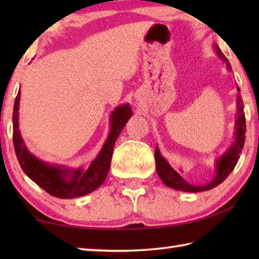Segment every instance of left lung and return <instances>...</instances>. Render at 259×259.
Segmentation results:
<instances>
[{"instance_id": "8db88e82", "label": "left lung", "mask_w": 259, "mask_h": 259, "mask_svg": "<svg viewBox=\"0 0 259 259\" xmlns=\"http://www.w3.org/2000/svg\"><path fill=\"white\" fill-rule=\"evenodd\" d=\"M214 49L217 50L218 56L221 58L226 61L227 68H231V65L227 58L224 56V54L221 51V49L217 46H213ZM238 90L240 89L238 88ZM243 108V103L242 100L239 98V117L238 121H236V137H235V143L232 145L229 151L225 153L224 156H222L221 159L217 161V176L213 181L208 184V185L204 186H193L187 184L184 179L182 178L181 175L171 168L169 165L168 162H166L163 157L161 156L157 147L155 148V163H156V171L159 175L160 178L162 179L166 186L175 188V190L184 191V192H203V191H209L211 188L216 187L219 184L223 183L225 179L229 177V175L233 171L234 166L238 163L240 159V153L242 152V148L244 145V139H245V117L244 113L242 111Z\"/></svg>"}]
</instances>
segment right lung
Wrapping results in <instances>:
<instances>
[{"mask_svg":"<svg viewBox=\"0 0 259 259\" xmlns=\"http://www.w3.org/2000/svg\"><path fill=\"white\" fill-rule=\"evenodd\" d=\"M20 91H18L15 106L12 122H14V145L15 152L19 164L24 172L43 188L49 194L59 199H73L85 195L95 191L104 183L107 177L109 165H111L113 147L117 136L128 120L133 115V111L128 105H122L115 108L111 116V133H109L106 143L103 146L99 155L96 157L85 171L75 170L71 172L69 170L60 169L57 166L43 163L33 156L23 145V139L20 137L18 129V107H19Z\"/></svg>","mask_w":259,"mask_h":259,"instance_id":"add662e5","label":"right lung"}]
</instances>
